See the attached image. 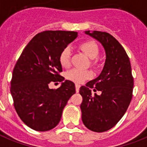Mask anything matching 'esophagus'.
Here are the masks:
<instances>
[{
	"mask_svg": "<svg viewBox=\"0 0 147 147\" xmlns=\"http://www.w3.org/2000/svg\"><path fill=\"white\" fill-rule=\"evenodd\" d=\"M75 88H76V92H79V91H80V85H79L76 83V84L75 85Z\"/></svg>",
	"mask_w": 147,
	"mask_h": 147,
	"instance_id": "34e87169",
	"label": "esophagus"
}]
</instances>
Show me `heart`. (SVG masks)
I'll list each match as a JSON object with an SVG mask.
<instances>
[{"label": "heart", "instance_id": "obj_1", "mask_svg": "<svg viewBox=\"0 0 147 147\" xmlns=\"http://www.w3.org/2000/svg\"><path fill=\"white\" fill-rule=\"evenodd\" d=\"M79 48L92 59V65L93 66H97L98 61L95 58L98 55L100 49L95 41L88 40H85L79 44ZM71 51L68 47H65L61 50L59 55V62L61 65L64 67H67L71 65ZM66 77L70 80L75 82L76 83H81L85 80L92 77V73L88 70H81L79 68H73L67 71L66 74Z\"/></svg>", "mask_w": 147, "mask_h": 147}]
</instances>
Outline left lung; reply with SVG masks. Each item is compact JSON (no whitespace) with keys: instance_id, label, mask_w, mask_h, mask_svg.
I'll list each match as a JSON object with an SVG mask.
<instances>
[{"instance_id":"1","label":"left lung","mask_w":147,"mask_h":147,"mask_svg":"<svg viewBox=\"0 0 147 147\" xmlns=\"http://www.w3.org/2000/svg\"><path fill=\"white\" fill-rule=\"evenodd\" d=\"M86 34L101 43L107 57L100 74L80 88L82 120L89 130L104 132L116 125L125 113L133 95L134 78L128 55L114 37L98 31ZM91 88L102 94L92 95Z\"/></svg>"}]
</instances>
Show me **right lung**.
<instances>
[{
	"label": "right lung",
	"instance_id": "add662e5",
	"mask_svg": "<svg viewBox=\"0 0 147 147\" xmlns=\"http://www.w3.org/2000/svg\"><path fill=\"white\" fill-rule=\"evenodd\" d=\"M77 37V32L45 31L33 37L22 51L13 71L10 92L17 114L37 131L54 128L60 122L67 100L75 94V85L65 80L57 89L52 82H62L59 55Z\"/></svg>",
	"mask_w": 147,
	"mask_h": 147
}]
</instances>
